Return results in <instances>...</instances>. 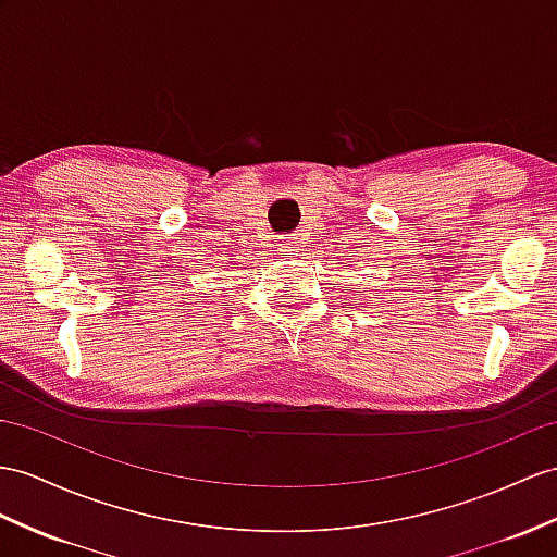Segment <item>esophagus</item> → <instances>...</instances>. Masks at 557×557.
Returning a JSON list of instances; mask_svg holds the SVG:
<instances>
[{"instance_id": "1", "label": "esophagus", "mask_w": 557, "mask_h": 557, "mask_svg": "<svg viewBox=\"0 0 557 557\" xmlns=\"http://www.w3.org/2000/svg\"><path fill=\"white\" fill-rule=\"evenodd\" d=\"M278 246H281V250H283V252L290 255V252H293V248H295V238H293V236H281V243H278Z\"/></svg>"}]
</instances>
